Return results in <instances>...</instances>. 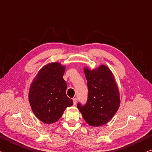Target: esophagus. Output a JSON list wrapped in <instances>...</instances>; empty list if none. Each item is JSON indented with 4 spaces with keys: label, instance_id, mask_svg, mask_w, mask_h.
I'll return each mask as SVG.
<instances>
[{
    "label": "esophagus",
    "instance_id": "obj_1",
    "mask_svg": "<svg viewBox=\"0 0 152 152\" xmlns=\"http://www.w3.org/2000/svg\"><path fill=\"white\" fill-rule=\"evenodd\" d=\"M76 103H77V98H73V104L74 105V106L76 104Z\"/></svg>",
    "mask_w": 152,
    "mask_h": 152
}]
</instances>
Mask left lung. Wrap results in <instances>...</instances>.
<instances>
[{
    "instance_id": "1",
    "label": "left lung",
    "mask_w": 152,
    "mask_h": 152,
    "mask_svg": "<svg viewBox=\"0 0 152 152\" xmlns=\"http://www.w3.org/2000/svg\"><path fill=\"white\" fill-rule=\"evenodd\" d=\"M87 80L88 98L77 107L84 120L92 126H100L112 119L120 106L118 88L112 72L104 65L91 71L84 68Z\"/></svg>"
}]
</instances>
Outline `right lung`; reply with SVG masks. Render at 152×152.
<instances>
[{"mask_svg":"<svg viewBox=\"0 0 152 152\" xmlns=\"http://www.w3.org/2000/svg\"><path fill=\"white\" fill-rule=\"evenodd\" d=\"M65 67L59 63L47 64L39 71L30 88L28 99L33 112L45 124L61 118L67 107L73 104L66 96L67 84L63 79Z\"/></svg>","mask_w":152,"mask_h":152,"instance_id":"add662e5","label":"right lung"}]
</instances>
